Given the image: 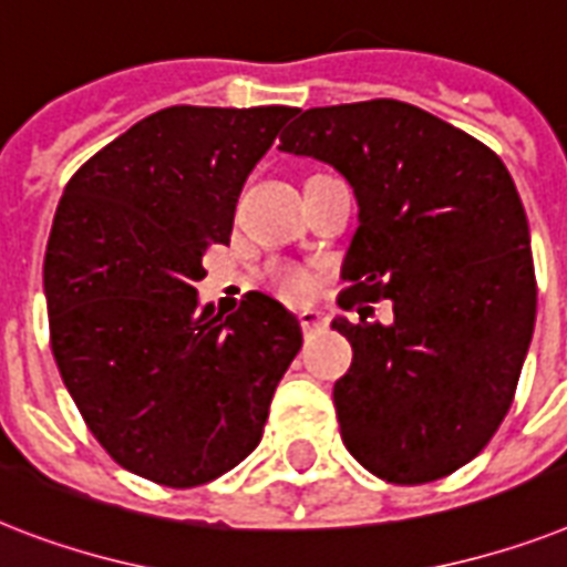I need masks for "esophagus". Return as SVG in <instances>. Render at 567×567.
<instances>
[{"label":"esophagus","mask_w":567,"mask_h":567,"mask_svg":"<svg viewBox=\"0 0 567 567\" xmlns=\"http://www.w3.org/2000/svg\"><path fill=\"white\" fill-rule=\"evenodd\" d=\"M326 323H329V317H326L323 311H317V308H306V311L299 315V326H302L306 334H315V331L326 329Z\"/></svg>","instance_id":"esophagus-1"}]
</instances>
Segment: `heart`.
<instances>
[{
  "label": "heart",
  "mask_w": 567,
  "mask_h": 567,
  "mask_svg": "<svg viewBox=\"0 0 567 567\" xmlns=\"http://www.w3.org/2000/svg\"><path fill=\"white\" fill-rule=\"evenodd\" d=\"M270 288L285 299H306L311 293V276L302 268L282 265L270 270Z\"/></svg>",
  "instance_id": "obj_1"
}]
</instances>
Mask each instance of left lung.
<instances>
[{
	"instance_id": "8db88e82",
	"label": "left lung",
	"mask_w": 567,
	"mask_h": 567,
	"mask_svg": "<svg viewBox=\"0 0 567 567\" xmlns=\"http://www.w3.org/2000/svg\"><path fill=\"white\" fill-rule=\"evenodd\" d=\"M279 148L334 165L355 188L334 320L352 367L334 384L349 454L416 486L475 460L513 408L536 323L530 229L507 165L475 136L393 99L297 110ZM394 299V326L367 301Z\"/></svg>"
}]
</instances>
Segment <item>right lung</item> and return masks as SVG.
<instances>
[{
    "label": "right lung",
    "mask_w": 567,
    "mask_h": 567,
    "mask_svg": "<svg viewBox=\"0 0 567 567\" xmlns=\"http://www.w3.org/2000/svg\"><path fill=\"white\" fill-rule=\"evenodd\" d=\"M293 107L177 104L136 122L63 188L45 244L60 379L118 466L188 489L236 468L302 347L297 317L247 293L197 306L212 244H229L252 165Z\"/></svg>",
    "instance_id": "right-lung-1"
}]
</instances>
